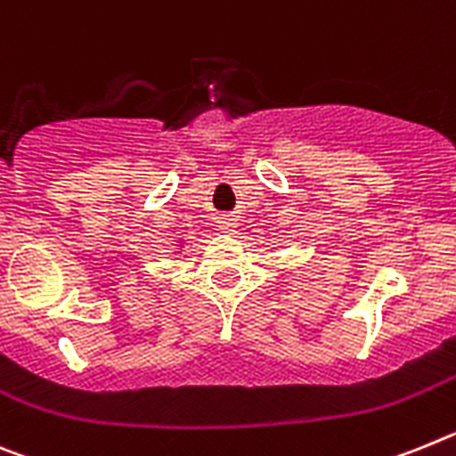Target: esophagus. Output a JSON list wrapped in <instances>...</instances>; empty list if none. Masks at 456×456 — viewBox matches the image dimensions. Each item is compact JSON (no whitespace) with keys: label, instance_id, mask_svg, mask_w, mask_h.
I'll return each mask as SVG.
<instances>
[{"label":"esophagus","instance_id":"esophagus-1","mask_svg":"<svg viewBox=\"0 0 456 456\" xmlns=\"http://www.w3.org/2000/svg\"><path fill=\"white\" fill-rule=\"evenodd\" d=\"M236 223H239V217L236 216H220L217 217V224H220V229H224V232L227 233H232L233 232V227H236Z\"/></svg>","mask_w":456,"mask_h":456}]
</instances>
